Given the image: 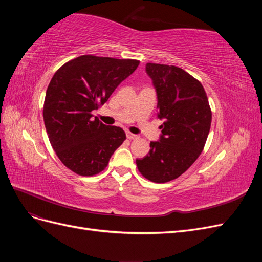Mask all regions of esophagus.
<instances>
[{
  "label": "esophagus",
  "mask_w": 262,
  "mask_h": 262,
  "mask_svg": "<svg viewBox=\"0 0 262 262\" xmlns=\"http://www.w3.org/2000/svg\"><path fill=\"white\" fill-rule=\"evenodd\" d=\"M126 138H128L129 140H133V139H138V136L137 134L131 133V132H126Z\"/></svg>",
  "instance_id": "esophagus-1"
}]
</instances>
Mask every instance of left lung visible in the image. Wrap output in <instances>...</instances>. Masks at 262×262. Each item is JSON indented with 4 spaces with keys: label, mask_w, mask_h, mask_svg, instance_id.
<instances>
[{
    "label": "left lung",
    "mask_w": 262,
    "mask_h": 262,
    "mask_svg": "<svg viewBox=\"0 0 262 262\" xmlns=\"http://www.w3.org/2000/svg\"><path fill=\"white\" fill-rule=\"evenodd\" d=\"M157 96V118L163 120L158 141L150 142L137 166L146 179L167 182L191 166L208 139L212 114L202 84L173 66L146 63Z\"/></svg>",
    "instance_id": "8db88e82"
}]
</instances>
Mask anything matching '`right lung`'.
Listing matches in <instances>:
<instances>
[{"mask_svg":"<svg viewBox=\"0 0 262 262\" xmlns=\"http://www.w3.org/2000/svg\"><path fill=\"white\" fill-rule=\"evenodd\" d=\"M86 54L62 66L51 78L43 105V121L53 149L69 169L81 176L104 170L125 140L120 126H110L92 115L139 66Z\"/></svg>","mask_w":262,"mask_h":262,"instance_id":"right-lung-1","label":"right lung"}]
</instances>
